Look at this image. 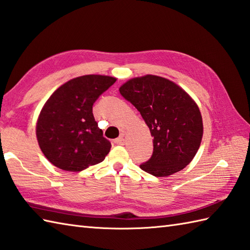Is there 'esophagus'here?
<instances>
[{
    "label": "esophagus",
    "instance_id": "1",
    "mask_svg": "<svg viewBox=\"0 0 250 250\" xmlns=\"http://www.w3.org/2000/svg\"><path fill=\"white\" fill-rule=\"evenodd\" d=\"M113 144H114L115 146H123V145H124V136L122 135V136H120V137H119V138L114 139Z\"/></svg>",
    "mask_w": 250,
    "mask_h": 250
}]
</instances>
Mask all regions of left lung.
<instances>
[{"label":"left lung","mask_w":250,"mask_h":250,"mask_svg":"<svg viewBox=\"0 0 250 250\" xmlns=\"http://www.w3.org/2000/svg\"><path fill=\"white\" fill-rule=\"evenodd\" d=\"M120 93L140 112L153 137V153L141 169L167 177L190 164L203 137L202 115L194 100L171 81L150 74L129 80Z\"/></svg>","instance_id":"8db88e82"}]
</instances>
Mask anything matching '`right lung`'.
Listing matches in <instances>:
<instances>
[{
  "label": "right lung",
  "mask_w": 250,
  "mask_h": 250,
  "mask_svg": "<svg viewBox=\"0 0 250 250\" xmlns=\"http://www.w3.org/2000/svg\"><path fill=\"white\" fill-rule=\"evenodd\" d=\"M116 79L83 75L56 89L45 103L37 123L39 146L46 159L67 171H82L99 164L111 144L93 114V104Z\"/></svg>",
  "instance_id": "obj_1"
}]
</instances>
